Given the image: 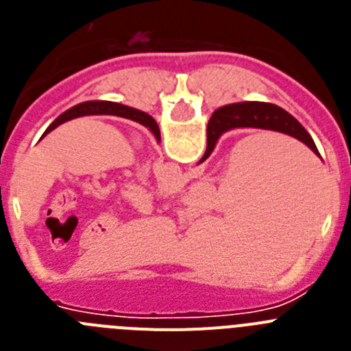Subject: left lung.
Segmentation results:
<instances>
[{"mask_svg": "<svg viewBox=\"0 0 351 351\" xmlns=\"http://www.w3.org/2000/svg\"><path fill=\"white\" fill-rule=\"evenodd\" d=\"M96 114H108V116H119V117H126V119H132V121H137L141 125H144L145 128H149L151 132L154 133V137L160 141V128H158L156 121L153 117L149 116V114L141 112L137 108H132V107H126V105H121V104H114V101H84V104L75 105V107H71L70 110L61 114L58 119L45 130V133H51L52 130L58 128L60 125L66 123L70 119H75V117L80 116H96ZM43 133V135H45Z\"/></svg>", "mask_w": 351, "mask_h": 351, "instance_id": "obj_1", "label": "left lung"}]
</instances>
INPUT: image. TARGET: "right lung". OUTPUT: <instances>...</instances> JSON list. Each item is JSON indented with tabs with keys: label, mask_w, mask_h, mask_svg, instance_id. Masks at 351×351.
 Returning a JSON list of instances; mask_svg holds the SVG:
<instances>
[{
	"label": "right lung",
	"mask_w": 351,
	"mask_h": 351,
	"mask_svg": "<svg viewBox=\"0 0 351 351\" xmlns=\"http://www.w3.org/2000/svg\"><path fill=\"white\" fill-rule=\"evenodd\" d=\"M232 128H262L287 133L290 137H295L297 141L304 142L313 153L320 156L309 133L287 110L278 105L263 104V101H244V104L226 105L213 114L209 125H207V151L202 156V161L213 153L214 144L219 135Z\"/></svg>",
	"instance_id": "obj_1"
}]
</instances>
